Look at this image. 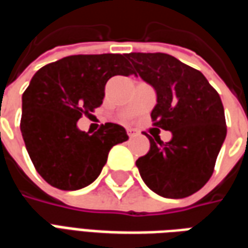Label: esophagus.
Here are the masks:
<instances>
[{
  "instance_id": "esophagus-1",
  "label": "esophagus",
  "mask_w": 248,
  "mask_h": 248,
  "mask_svg": "<svg viewBox=\"0 0 248 248\" xmlns=\"http://www.w3.org/2000/svg\"><path fill=\"white\" fill-rule=\"evenodd\" d=\"M135 134H137V133H135V130H133V129H127V135H129L130 138H131V137H134Z\"/></svg>"
}]
</instances>
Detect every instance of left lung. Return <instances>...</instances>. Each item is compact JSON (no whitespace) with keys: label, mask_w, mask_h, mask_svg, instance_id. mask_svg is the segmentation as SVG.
I'll return each instance as SVG.
<instances>
[{"label":"left lung","mask_w":248,"mask_h":248,"mask_svg":"<svg viewBox=\"0 0 248 248\" xmlns=\"http://www.w3.org/2000/svg\"><path fill=\"white\" fill-rule=\"evenodd\" d=\"M134 74L156 92L153 124L170 142L149 137L150 150L135 165L147 187L165 198H186L211 178L227 134L218 92L197 69L165 53H130Z\"/></svg>","instance_id":"obj_1"}]
</instances>
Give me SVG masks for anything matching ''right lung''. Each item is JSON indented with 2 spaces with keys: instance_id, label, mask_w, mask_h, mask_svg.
<instances>
[{
  "instance_id": "right-lung-1",
  "label": "right lung",
  "mask_w": 248,
  "mask_h": 248,
  "mask_svg": "<svg viewBox=\"0 0 248 248\" xmlns=\"http://www.w3.org/2000/svg\"><path fill=\"white\" fill-rule=\"evenodd\" d=\"M134 74L127 54H78L41 67L22 94L21 133L35 170L53 187L79 190L98 178L114 145L129 140L117 124L90 135L77 127L102 105L114 76Z\"/></svg>"
}]
</instances>
